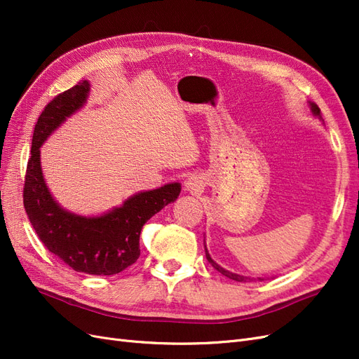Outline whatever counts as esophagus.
<instances>
[{
	"mask_svg": "<svg viewBox=\"0 0 359 359\" xmlns=\"http://www.w3.org/2000/svg\"><path fill=\"white\" fill-rule=\"evenodd\" d=\"M184 187H186L187 191L199 193V191H202V181L198 177H190V178H187L186 184H184Z\"/></svg>",
	"mask_w": 359,
	"mask_h": 359,
	"instance_id": "34e87169",
	"label": "esophagus"
}]
</instances>
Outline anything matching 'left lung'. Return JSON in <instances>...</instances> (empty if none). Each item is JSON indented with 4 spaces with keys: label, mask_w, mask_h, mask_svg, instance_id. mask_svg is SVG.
I'll return each instance as SVG.
<instances>
[{
    "label": "left lung",
    "mask_w": 359,
    "mask_h": 359,
    "mask_svg": "<svg viewBox=\"0 0 359 359\" xmlns=\"http://www.w3.org/2000/svg\"><path fill=\"white\" fill-rule=\"evenodd\" d=\"M309 107H310V112L313 114V116L314 118H318L319 121H322L323 123V119H322V115H320V109L318 107V104L316 103H313V102H309ZM203 245H205V255H206V259H208V262L219 271L220 274H223V276H226V277H229V278H232V280H235V281H250V280H264V277H250V276H241V274H236V273H232V271H227V269H224L223 266H220L219 264L217 262H214V259L211 257V255L208 253V250H206V244H205V236H203Z\"/></svg>",
    "instance_id": "1"
}]
</instances>
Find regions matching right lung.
I'll list each match as a JSON object with an SVG mask.
<instances>
[{
  "instance_id": "1",
  "label": "right lung",
  "mask_w": 359,
  "mask_h": 359,
  "mask_svg": "<svg viewBox=\"0 0 359 359\" xmlns=\"http://www.w3.org/2000/svg\"><path fill=\"white\" fill-rule=\"evenodd\" d=\"M90 91L91 83L82 81L57 95L39 116L27 168L24 206L41 243L64 264L78 273L114 276L136 262L144 224L178 199L181 184L169 182L137 191L119 206L95 215L76 214L57 202L43 175L40 148L67 118L82 109Z\"/></svg>"
}]
</instances>
